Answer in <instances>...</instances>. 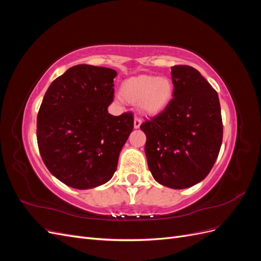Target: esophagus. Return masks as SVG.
Returning <instances> with one entry per match:
<instances>
[{"mask_svg":"<svg viewBox=\"0 0 261 261\" xmlns=\"http://www.w3.org/2000/svg\"><path fill=\"white\" fill-rule=\"evenodd\" d=\"M140 125H141V120H140V118L139 117L134 118V127L139 128Z\"/></svg>","mask_w":261,"mask_h":261,"instance_id":"esophagus-1","label":"esophagus"}]
</instances>
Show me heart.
Here are the masks:
<instances>
[{
	"instance_id": "1",
	"label": "heart",
	"mask_w": 261,
	"mask_h": 261,
	"mask_svg": "<svg viewBox=\"0 0 261 261\" xmlns=\"http://www.w3.org/2000/svg\"><path fill=\"white\" fill-rule=\"evenodd\" d=\"M175 86L170 77L139 75L126 80L121 96L130 103H138L145 115L155 116L163 112L174 97Z\"/></svg>"
}]
</instances>
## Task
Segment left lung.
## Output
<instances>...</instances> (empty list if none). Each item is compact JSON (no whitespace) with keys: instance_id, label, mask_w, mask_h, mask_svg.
<instances>
[{"instance_id":"8db88e82","label":"left lung","mask_w":261,"mask_h":261,"mask_svg":"<svg viewBox=\"0 0 261 261\" xmlns=\"http://www.w3.org/2000/svg\"><path fill=\"white\" fill-rule=\"evenodd\" d=\"M174 97L163 112L140 125L148 168L158 183L174 189L196 185L215 164L223 138L217 91L196 68L171 67Z\"/></svg>"}]
</instances>
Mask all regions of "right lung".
Segmentation results:
<instances>
[{
	"instance_id": "obj_1",
	"label": "right lung",
	"mask_w": 261,
	"mask_h": 261,
	"mask_svg": "<svg viewBox=\"0 0 261 261\" xmlns=\"http://www.w3.org/2000/svg\"><path fill=\"white\" fill-rule=\"evenodd\" d=\"M114 69L76 65L53 81L37 117V141L45 167L77 189L106 184L134 128L130 112H108L113 102Z\"/></svg>"
}]
</instances>
